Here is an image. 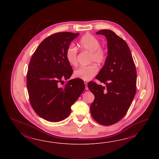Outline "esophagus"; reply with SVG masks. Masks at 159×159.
Segmentation results:
<instances>
[{
    "label": "esophagus",
    "instance_id": "obj_1",
    "mask_svg": "<svg viewBox=\"0 0 159 159\" xmlns=\"http://www.w3.org/2000/svg\"><path fill=\"white\" fill-rule=\"evenodd\" d=\"M84 84H85V89H86V90H89V88H88V86H87V82L86 81V80H84Z\"/></svg>",
    "mask_w": 159,
    "mask_h": 159
}]
</instances>
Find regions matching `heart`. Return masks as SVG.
<instances>
[{"mask_svg":"<svg viewBox=\"0 0 159 159\" xmlns=\"http://www.w3.org/2000/svg\"><path fill=\"white\" fill-rule=\"evenodd\" d=\"M82 49L91 53L89 62L101 64L106 59V51L100 47L101 43L98 39L91 34H86L79 41ZM66 58L69 63L72 66L77 64V48L74 44H70L66 51ZM98 67L94 64L77 68L74 72V76L83 80H89L96 75Z\"/></svg>","mask_w":159,"mask_h":159,"instance_id":"1","label":"heart"}]
</instances>
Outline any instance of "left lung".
<instances>
[{"instance_id":"8db88e82","label":"left lung","mask_w":159,"mask_h":159,"mask_svg":"<svg viewBox=\"0 0 159 159\" xmlns=\"http://www.w3.org/2000/svg\"><path fill=\"white\" fill-rule=\"evenodd\" d=\"M97 34L106 36L108 56L97 79L106 84L89 82L94 95L90 106L93 119L102 125H111L120 120L129 108L136 90V70L130 49L122 39L110 30Z\"/></svg>"}]
</instances>
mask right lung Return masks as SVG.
<instances>
[{"label": "right lung", "instance_id": "obj_1", "mask_svg": "<svg viewBox=\"0 0 159 159\" xmlns=\"http://www.w3.org/2000/svg\"><path fill=\"white\" fill-rule=\"evenodd\" d=\"M79 33L61 32L45 39L29 63L27 87L31 105L40 117L51 122L67 118L71 106L85 89L80 79L59 84L72 76V67L66 58V49Z\"/></svg>", "mask_w": 159, "mask_h": 159}]
</instances>
